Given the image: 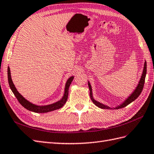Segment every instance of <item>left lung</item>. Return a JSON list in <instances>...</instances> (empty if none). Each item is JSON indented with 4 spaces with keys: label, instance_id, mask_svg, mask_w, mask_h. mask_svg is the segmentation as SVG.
<instances>
[{
    "label": "left lung",
    "instance_id": "8db88e82",
    "mask_svg": "<svg viewBox=\"0 0 154 154\" xmlns=\"http://www.w3.org/2000/svg\"><path fill=\"white\" fill-rule=\"evenodd\" d=\"M146 60L144 61V67H143V73H142V75L140 77V79L139 80V83H138L137 87L135 89L133 90V92L130 94L128 97L122 102V103H120L119 105L116 106L115 107H111L109 106L105 105L102 103H100L98 101L94 99L93 97V94H92V86L90 85V82L88 81V88L90 90V98H91L92 101H93V103L95 104L97 107L101 109H121L126 107V106L128 105L129 103H131V102L133 101H135L137 98L139 96L142 90L143 89L144 87V81H145V77H146Z\"/></svg>",
    "mask_w": 154,
    "mask_h": 154
}]
</instances>
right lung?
<instances>
[{
  "label": "right lung",
  "mask_w": 154,
  "mask_h": 154,
  "mask_svg": "<svg viewBox=\"0 0 154 154\" xmlns=\"http://www.w3.org/2000/svg\"><path fill=\"white\" fill-rule=\"evenodd\" d=\"M8 83L10 85V89L14 93L15 96L16 97L18 101L20 103V104L23 107H25L27 110H29V111H32L34 112L45 113L53 111L57 109H59L62 108L63 106L64 105L67 100H68L69 88L73 79H74V76H71L68 79V80H67L64 88V95H63L61 99L59 101L55 102V103L45 105H38L32 103V102H30L29 100L25 99V98L17 91V88H15V86L12 81V79H11L10 69L9 66L8 67Z\"/></svg>",
  "instance_id": "obj_1"
}]
</instances>
